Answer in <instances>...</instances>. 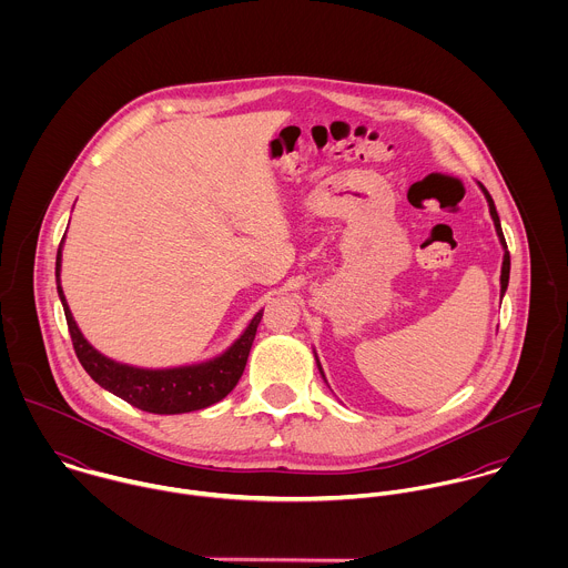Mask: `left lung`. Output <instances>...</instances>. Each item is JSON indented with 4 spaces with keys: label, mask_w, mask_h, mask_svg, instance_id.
Wrapping results in <instances>:
<instances>
[{
    "label": "left lung",
    "mask_w": 568,
    "mask_h": 568,
    "mask_svg": "<svg viewBox=\"0 0 568 568\" xmlns=\"http://www.w3.org/2000/svg\"><path fill=\"white\" fill-rule=\"evenodd\" d=\"M479 187L484 190V194H486L487 207H489V216H491V221H494V230H496V236H498V243L503 246V266H500V300H503V295H505V291H507V284H509V251H507V243H505V236H503V230H500V221H498V214H496V207H494V201H491V196H489V192H487L486 187L479 183ZM315 361H317V367H320V374L324 376V369H322V363H320V358H317V352H315ZM327 383V381H325Z\"/></svg>",
    "instance_id": "obj_1"
}]
</instances>
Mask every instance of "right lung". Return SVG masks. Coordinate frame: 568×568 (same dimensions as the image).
<instances>
[{"label":"right lung","instance_id":"right-lung-1","mask_svg":"<svg viewBox=\"0 0 568 568\" xmlns=\"http://www.w3.org/2000/svg\"><path fill=\"white\" fill-rule=\"evenodd\" d=\"M61 260H63V241L57 253V291L65 311V320L72 334L77 356L84 372L102 389L111 392L113 396L142 410L158 413V415H176V413H190V410L216 405L239 385L253 338H255V329L262 320V311L253 315V320L244 327L243 334L223 354L210 361L179 365V367H163V369H149V367L118 363L100 354L82 336L81 327L74 322V315L63 295Z\"/></svg>","mask_w":568,"mask_h":568}]
</instances>
